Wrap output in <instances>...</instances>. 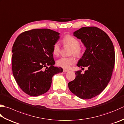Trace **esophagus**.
<instances>
[{
	"label": "esophagus",
	"instance_id": "esophagus-1",
	"mask_svg": "<svg viewBox=\"0 0 124 124\" xmlns=\"http://www.w3.org/2000/svg\"><path fill=\"white\" fill-rule=\"evenodd\" d=\"M69 71V70H67L66 69H64L63 70V72H65V73H66V72H68Z\"/></svg>",
	"mask_w": 124,
	"mask_h": 124
}]
</instances>
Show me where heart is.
<instances>
[{
  "instance_id": "heart-1",
  "label": "heart",
  "mask_w": 124,
  "mask_h": 124,
  "mask_svg": "<svg viewBox=\"0 0 124 124\" xmlns=\"http://www.w3.org/2000/svg\"><path fill=\"white\" fill-rule=\"evenodd\" d=\"M62 41L65 45H68L72 48L71 53L76 56H80L82 53V48L79 46V41L75 37L71 35H67L63 38ZM60 51V45L58 43H55L53 46V54L58 56ZM76 59L74 57H62L57 61L58 66L64 69H69L71 65L76 63Z\"/></svg>"
}]
</instances>
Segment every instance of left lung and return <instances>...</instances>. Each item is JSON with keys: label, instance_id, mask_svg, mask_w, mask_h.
<instances>
[{"label": "left lung", "instance_id": "left-lung-1", "mask_svg": "<svg viewBox=\"0 0 124 124\" xmlns=\"http://www.w3.org/2000/svg\"><path fill=\"white\" fill-rule=\"evenodd\" d=\"M73 36L86 48L77 66L88 70L84 74L76 72V78L69 83V88L80 98L90 99L99 94L110 80L115 62L114 46L108 35L96 27H81Z\"/></svg>", "mask_w": 124, "mask_h": 124}]
</instances>
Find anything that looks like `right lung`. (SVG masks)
<instances>
[{
  "instance_id": "obj_1",
  "label": "right lung",
  "mask_w": 124,
  "mask_h": 124,
  "mask_svg": "<svg viewBox=\"0 0 124 124\" xmlns=\"http://www.w3.org/2000/svg\"><path fill=\"white\" fill-rule=\"evenodd\" d=\"M59 33L47 29H33L20 34L12 47L13 75L20 88L30 96L47 92L55 74L63 71L54 67L53 46Z\"/></svg>"
}]
</instances>
